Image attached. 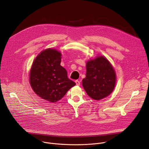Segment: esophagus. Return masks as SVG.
<instances>
[{
	"mask_svg": "<svg viewBox=\"0 0 149 149\" xmlns=\"http://www.w3.org/2000/svg\"><path fill=\"white\" fill-rule=\"evenodd\" d=\"M75 83H76L77 86H79V85H80V81H78V80H76L75 81Z\"/></svg>",
	"mask_w": 149,
	"mask_h": 149,
	"instance_id": "1",
	"label": "esophagus"
}]
</instances>
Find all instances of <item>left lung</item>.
Masks as SVG:
<instances>
[{
  "label": "left lung",
  "mask_w": 149,
  "mask_h": 149,
  "mask_svg": "<svg viewBox=\"0 0 149 149\" xmlns=\"http://www.w3.org/2000/svg\"><path fill=\"white\" fill-rule=\"evenodd\" d=\"M86 69V77L82 83L88 95L99 100L110 95L115 87L116 74L109 61L98 56L87 62Z\"/></svg>",
  "instance_id": "left-lung-1"
}]
</instances>
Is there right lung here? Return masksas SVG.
<instances>
[{
    "label": "right lung",
    "mask_w": 149,
    "mask_h": 149,
    "mask_svg": "<svg viewBox=\"0 0 149 149\" xmlns=\"http://www.w3.org/2000/svg\"><path fill=\"white\" fill-rule=\"evenodd\" d=\"M61 54L54 49L40 52L34 60L30 72V84L40 97L51 102L61 100L76 84L61 65Z\"/></svg>",
    "instance_id": "add662e5"
}]
</instances>
